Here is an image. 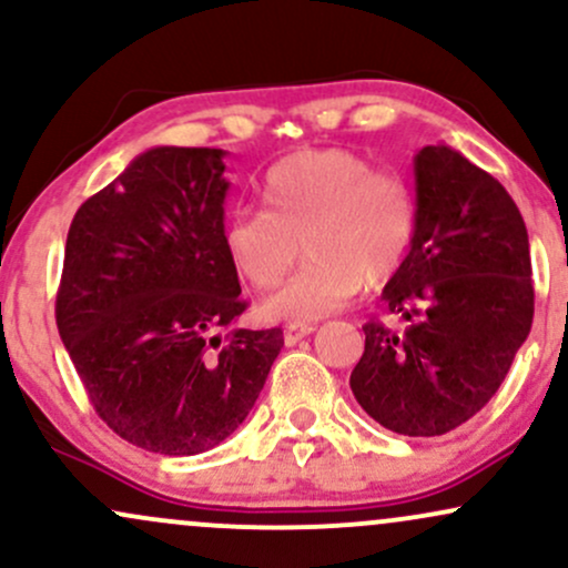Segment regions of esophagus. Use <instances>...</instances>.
Listing matches in <instances>:
<instances>
[{"label": "esophagus", "mask_w": 568, "mask_h": 568, "mask_svg": "<svg viewBox=\"0 0 568 568\" xmlns=\"http://www.w3.org/2000/svg\"><path fill=\"white\" fill-rule=\"evenodd\" d=\"M310 334H315V325H288L283 338H285V344H288V347H293V344H298L302 338H306Z\"/></svg>", "instance_id": "esophagus-1"}]
</instances>
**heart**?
Returning a JSON list of instances; mask_svg holds the SVG:
<instances>
[{
    "mask_svg": "<svg viewBox=\"0 0 568 568\" xmlns=\"http://www.w3.org/2000/svg\"><path fill=\"white\" fill-rule=\"evenodd\" d=\"M266 211H234L224 224L226 256L240 277L264 291L306 264L264 298V317L312 323L361 291L379 288L406 264L416 205L406 181L374 171L349 149H304L270 168Z\"/></svg>",
    "mask_w": 568,
    "mask_h": 568,
    "instance_id": "1",
    "label": "heart"
}]
</instances>
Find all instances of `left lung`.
<instances>
[{
    "instance_id": "8db88e82",
    "label": "left lung",
    "mask_w": 568,
    "mask_h": 568,
    "mask_svg": "<svg viewBox=\"0 0 568 568\" xmlns=\"http://www.w3.org/2000/svg\"><path fill=\"white\" fill-rule=\"evenodd\" d=\"M416 234L382 298L406 331L366 323L355 400L397 435L433 438L491 400L534 317L531 253L507 189L456 149L414 158Z\"/></svg>"
}]
</instances>
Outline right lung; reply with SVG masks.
I'll return each mask as SVG.
<instances>
[{
	"mask_svg": "<svg viewBox=\"0 0 568 568\" xmlns=\"http://www.w3.org/2000/svg\"><path fill=\"white\" fill-rule=\"evenodd\" d=\"M224 149L154 146L82 202L55 323L95 414L154 454L192 456L245 422L283 331L245 312L224 247Z\"/></svg>",
	"mask_w": 568,
	"mask_h": 568,
	"instance_id": "right-lung-1",
	"label": "right lung"
}]
</instances>
